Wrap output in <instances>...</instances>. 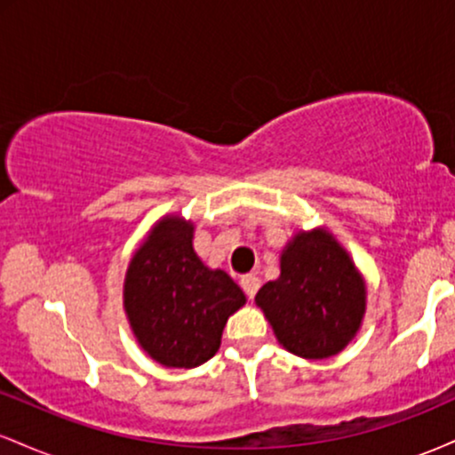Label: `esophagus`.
<instances>
[{"label":"esophagus","mask_w":455,"mask_h":455,"mask_svg":"<svg viewBox=\"0 0 455 455\" xmlns=\"http://www.w3.org/2000/svg\"><path fill=\"white\" fill-rule=\"evenodd\" d=\"M239 284H242V289L245 291V295H248L250 299H252V297L257 295V291H259V286H260V278H259V275H254V274H245L243 278H242V282H239Z\"/></svg>","instance_id":"obj_1"}]
</instances>
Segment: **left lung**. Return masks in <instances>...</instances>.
Listing matches in <instances>:
<instances>
[{"instance_id": "8db88e82", "label": "left lung", "mask_w": 455, "mask_h": 455, "mask_svg": "<svg viewBox=\"0 0 455 455\" xmlns=\"http://www.w3.org/2000/svg\"><path fill=\"white\" fill-rule=\"evenodd\" d=\"M254 301L286 351L325 359L340 353L362 325L365 286L342 245L318 228L286 245L280 278L260 286Z\"/></svg>"}]
</instances>
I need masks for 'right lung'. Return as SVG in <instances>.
I'll use <instances>...</instances> for the list:
<instances>
[{
	"mask_svg": "<svg viewBox=\"0 0 455 455\" xmlns=\"http://www.w3.org/2000/svg\"><path fill=\"white\" fill-rule=\"evenodd\" d=\"M192 233L195 227L175 216L160 220L134 254L124 284L134 336L169 368H196L212 359L228 316L245 304L227 271L205 267L196 257Z\"/></svg>",
	"mask_w": 455,
	"mask_h": 455,
	"instance_id": "right-lung-1",
	"label": "right lung"
}]
</instances>
